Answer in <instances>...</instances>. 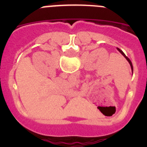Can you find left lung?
I'll return each instance as SVG.
<instances>
[{
	"mask_svg": "<svg viewBox=\"0 0 147 147\" xmlns=\"http://www.w3.org/2000/svg\"><path fill=\"white\" fill-rule=\"evenodd\" d=\"M117 49H118V51H119V52H120V53H121V54H122V55L124 56V57H125V58H126V59H127V61H128V62H129V65H130V66H131V69H132V71H133V67H132V62H131V61H130V60H129V58L127 57V56H126V55H125V54H124V52H123V51H121V50H120V49H119V48H117Z\"/></svg>",
	"mask_w": 147,
	"mask_h": 147,
	"instance_id": "1",
	"label": "left lung"
}]
</instances>
